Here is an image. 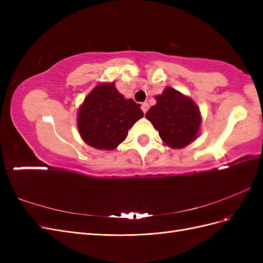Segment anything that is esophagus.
Wrapping results in <instances>:
<instances>
[{
    "mask_svg": "<svg viewBox=\"0 0 263 263\" xmlns=\"http://www.w3.org/2000/svg\"><path fill=\"white\" fill-rule=\"evenodd\" d=\"M148 108H149V104L148 103H141V109H142V112H144L145 114L147 113V110H148Z\"/></svg>",
    "mask_w": 263,
    "mask_h": 263,
    "instance_id": "obj_1",
    "label": "esophagus"
}]
</instances>
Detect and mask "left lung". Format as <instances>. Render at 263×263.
Returning a JSON list of instances; mask_svg holds the SVG:
<instances>
[{
	"label": "left lung",
	"instance_id": "left-lung-1",
	"mask_svg": "<svg viewBox=\"0 0 263 263\" xmlns=\"http://www.w3.org/2000/svg\"><path fill=\"white\" fill-rule=\"evenodd\" d=\"M156 100L157 104L149 108L146 117L164 144L171 148L191 144L197 137L202 121L195 103L170 86Z\"/></svg>",
	"mask_w": 263,
	"mask_h": 263
}]
</instances>
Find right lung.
<instances>
[{"label": "right lung", "instance_id": "obj_1", "mask_svg": "<svg viewBox=\"0 0 263 263\" xmlns=\"http://www.w3.org/2000/svg\"><path fill=\"white\" fill-rule=\"evenodd\" d=\"M144 116L140 105L126 100L115 83L100 84L87 95L78 113V128L87 145L113 150L127 137L128 129Z\"/></svg>", "mask_w": 263, "mask_h": 263}]
</instances>
